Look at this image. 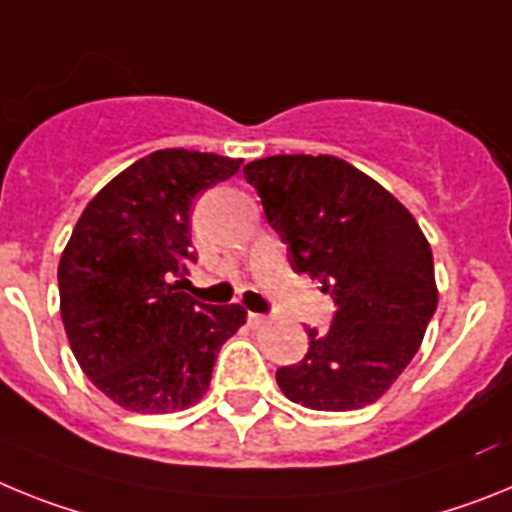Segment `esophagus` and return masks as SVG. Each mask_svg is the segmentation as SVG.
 Here are the masks:
<instances>
[{
	"label": "esophagus",
	"instance_id": "34e87169",
	"mask_svg": "<svg viewBox=\"0 0 512 512\" xmlns=\"http://www.w3.org/2000/svg\"><path fill=\"white\" fill-rule=\"evenodd\" d=\"M247 322H250L252 327H262V324L268 322V317H265V314H257V311H250V314H247Z\"/></svg>",
	"mask_w": 512,
	"mask_h": 512
}]
</instances>
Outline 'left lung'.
Masks as SVG:
<instances>
[{
    "mask_svg": "<svg viewBox=\"0 0 512 512\" xmlns=\"http://www.w3.org/2000/svg\"><path fill=\"white\" fill-rule=\"evenodd\" d=\"M291 268L335 299L330 330L275 379L291 402L319 412L381 399L420 348L438 306L430 244L379 182L330 154H278L244 164Z\"/></svg>",
    "mask_w": 512,
    "mask_h": 512,
    "instance_id": "obj_1",
    "label": "left lung"
}]
</instances>
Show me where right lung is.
<instances>
[{"mask_svg": "<svg viewBox=\"0 0 512 512\" xmlns=\"http://www.w3.org/2000/svg\"><path fill=\"white\" fill-rule=\"evenodd\" d=\"M242 159L159 149L87 203L59 262L61 322L71 353L118 407L185 410L208 391L221 345L247 322L239 304L185 293L190 206Z\"/></svg>", "mask_w": 512, "mask_h": 512, "instance_id": "1", "label": "right lung"}]
</instances>
